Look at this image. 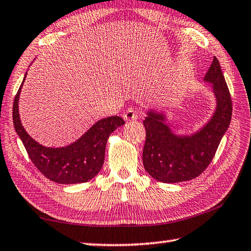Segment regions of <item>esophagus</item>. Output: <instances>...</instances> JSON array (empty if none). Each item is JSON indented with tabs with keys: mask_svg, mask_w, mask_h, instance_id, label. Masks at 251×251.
Wrapping results in <instances>:
<instances>
[{
	"mask_svg": "<svg viewBox=\"0 0 251 251\" xmlns=\"http://www.w3.org/2000/svg\"><path fill=\"white\" fill-rule=\"evenodd\" d=\"M123 117H124V120H125L126 122L135 121V120H137L138 113L136 112V110L133 109V108H128V109H127L126 112L124 113V115H123Z\"/></svg>",
	"mask_w": 251,
	"mask_h": 251,
	"instance_id": "1",
	"label": "esophagus"
}]
</instances>
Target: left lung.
I'll use <instances>...</instances> for the list:
<instances>
[{
    "mask_svg": "<svg viewBox=\"0 0 251 251\" xmlns=\"http://www.w3.org/2000/svg\"><path fill=\"white\" fill-rule=\"evenodd\" d=\"M203 83L211 85L215 109L209 120L193 133H175L168 124L166 112L147 109L144 121L146 142L143 165L156 180L175 184L198 177L210 164L228 129L231 121V99L216 57L203 77Z\"/></svg>",
    "mask_w": 251,
    "mask_h": 251,
    "instance_id": "left-lung-1",
    "label": "left lung"
}]
</instances>
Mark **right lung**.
<instances>
[{"mask_svg":"<svg viewBox=\"0 0 251 251\" xmlns=\"http://www.w3.org/2000/svg\"><path fill=\"white\" fill-rule=\"evenodd\" d=\"M26 74L14 100L13 123L29 158L46 178L57 184H80L91 180L103 167L109 135L125 124L124 120L120 116L101 118L79 138L66 146L42 145L25 130L20 117V94Z\"/></svg>","mask_w":251,"mask_h":251,"instance_id":"add662e5","label":"right lung"}]
</instances>
